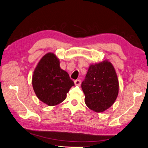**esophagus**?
Wrapping results in <instances>:
<instances>
[{
    "label": "esophagus",
    "mask_w": 148,
    "mask_h": 148,
    "mask_svg": "<svg viewBox=\"0 0 148 148\" xmlns=\"http://www.w3.org/2000/svg\"><path fill=\"white\" fill-rule=\"evenodd\" d=\"M81 83V80H79V79H77V80L74 81V84L75 86H80Z\"/></svg>",
    "instance_id": "obj_1"
}]
</instances>
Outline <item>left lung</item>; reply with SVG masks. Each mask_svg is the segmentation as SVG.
Wrapping results in <instances>:
<instances>
[{
    "instance_id": "8db88e82",
    "label": "left lung",
    "mask_w": 148,
    "mask_h": 148,
    "mask_svg": "<svg viewBox=\"0 0 148 148\" xmlns=\"http://www.w3.org/2000/svg\"><path fill=\"white\" fill-rule=\"evenodd\" d=\"M85 103L92 111L101 112L110 108L119 92V82L112 64L104 60L89 66L81 84Z\"/></svg>"
}]
</instances>
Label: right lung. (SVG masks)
Returning a JSON list of instances; mask_svg holds the SVG:
<instances>
[{"mask_svg": "<svg viewBox=\"0 0 148 148\" xmlns=\"http://www.w3.org/2000/svg\"><path fill=\"white\" fill-rule=\"evenodd\" d=\"M74 86L67 72L60 69L59 59L53 53L44 55L32 75V86L38 99L49 106L66 99L67 93Z\"/></svg>", "mask_w": 148, "mask_h": 148, "instance_id": "add662e5", "label": "right lung"}]
</instances>
